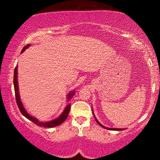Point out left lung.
I'll return each instance as SVG.
<instances>
[{
    "label": "left lung",
    "instance_id": "1",
    "mask_svg": "<svg viewBox=\"0 0 160 160\" xmlns=\"http://www.w3.org/2000/svg\"><path fill=\"white\" fill-rule=\"evenodd\" d=\"M94 117H95V116H94ZM95 120H96V122H98V123L99 125H100V126H102V127H103V128H107V129H111V130H116V131H120V130H123V128H107V127H105V126H102V125L101 124L100 122H99L98 120H97V119L95 118Z\"/></svg>",
    "mask_w": 160,
    "mask_h": 160
}]
</instances>
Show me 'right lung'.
Instances as JSON below:
<instances>
[{"mask_svg": "<svg viewBox=\"0 0 160 160\" xmlns=\"http://www.w3.org/2000/svg\"><path fill=\"white\" fill-rule=\"evenodd\" d=\"M30 46V44H28L25 46V47L22 50V52H23L25 50V49H27L28 47ZM13 84H14V89H15V95H16V103H17L18 107H19V109L20 112L22 113L24 117H26L27 119L32 121L34 123L39 126H43V127H47V128H52L55 127V126H58V125L62 124V122L65 121L66 119H67L68 116L69 114L70 109H71V104H68L67 106H66L64 111L62 112V113L58 118L56 119V120H53L52 121H49V122H40L38 120H37L35 117H33L32 116L27 113L26 110L25 109L22 105V103L21 102V100H20V96L19 94V87H18V81H17V66L16 67L15 70H14V76H13ZM74 95V92H71L68 95V100H69L70 98H71L73 97V95Z\"/></svg>", "mask_w": 160, "mask_h": 160, "instance_id": "right-lung-1", "label": "right lung"}]
</instances>
